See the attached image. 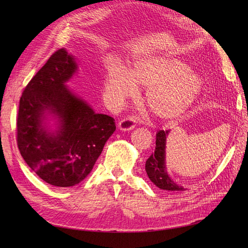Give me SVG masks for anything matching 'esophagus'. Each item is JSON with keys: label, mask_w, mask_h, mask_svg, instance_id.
Returning a JSON list of instances; mask_svg holds the SVG:
<instances>
[{"label": "esophagus", "mask_w": 248, "mask_h": 248, "mask_svg": "<svg viewBox=\"0 0 248 248\" xmlns=\"http://www.w3.org/2000/svg\"><path fill=\"white\" fill-rule=\"evenodd\" d=\"M136 127V119L133 117H126L118 123V128L121 131H130Z\"/></svg>", "instance_id": "34e87169"}]
</instances>
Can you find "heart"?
I'll return each mask as SVG.
<instances>
[{"mask_svg": "<svg viewBox=\"0 0 248 248\" xmlns=\"http://www.w3.org/2000/svg\"><path fill=\"white\" fill-rule=\"evenodd\" d=\"M147 88L145 103L160 120H171L188 109L202 89L200 74L179 59L156 55L138 59L126 73L119 67L108 68L104 79L108 98L117 106L136 93V87Z\"/></svg>", "mask_w": 248, "mask_h": 248, "instance_id": "heart-1", "label": "heart"}]
</instances>
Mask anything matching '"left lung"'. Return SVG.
<instances>
[{
	"label": "left lung",
	"instance_id": "obj_1",
	"mask_svg": "<svg viewBox=\"0 0 248 248\" xmlns=\"http://www.w3.org/2000/svg\"><path fill=\"white\" fill-rule=\"evenodd\" d=\"M169 132L170 130H159L156 133L155 151L147 159L145 169L149 179L161 190H166L168 192L184 191L186 188L172 181L167 170L166 148Z\"/></svg>",
	"mask_w": 248,
	"mask_h": 248
}]
</instances>
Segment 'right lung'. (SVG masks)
<instances>
[{"instance_id":"right-lung-1","label":"right lung","mask_w":248,"mask_h":248,"mask_svg":"<svg viewBox=\"0 0 248 248\" xmlns=\"http://www.w3.org/2000/svg\"><path fill=\"white\" fill-rule=\"evenodd\" d=\"M78 70L74 56L57 50L30 80L19 100L17 146L39 178L70 187L91 172L116 130L115 119L96 114L66 86ZM48 119H56L51 130Z\"/></svg>"}]
</instances>
